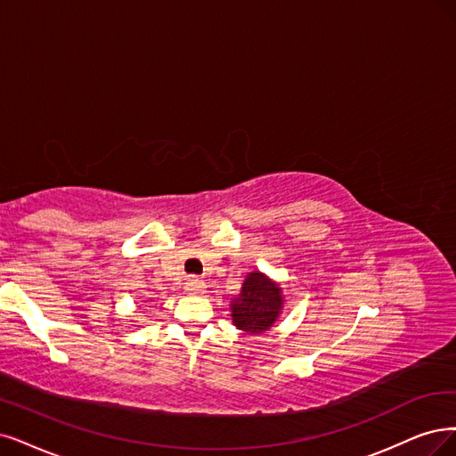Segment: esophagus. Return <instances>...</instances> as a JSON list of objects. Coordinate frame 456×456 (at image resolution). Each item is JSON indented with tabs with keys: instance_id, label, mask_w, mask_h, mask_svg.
Instances as JSON below:
<instances>
[{
	"instance_id": "obj_1",
	"label": "esophagus",
	"mask_w": 456,
	"mask_h": 456,
	"mask_svg": "<svg viewBox=\"0 0 456 456\" xmlns=\"http://www.w3.org/2000/svg\"><path fill=\"white\" fill-rule=\"evenodd\" d=\"M183 289H185V293H190V295H202L207 289V285H205V281L199 280V278H190L188 281H185Z\"/></svg>"
}]
</instances>
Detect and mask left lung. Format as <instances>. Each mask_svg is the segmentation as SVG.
Returning <instances> with one entry per match:
<instances>
[{"label":"left lung","mask_w":456,"mask_h":456,"mask_svg":"<svg viewBox=\"0 0 456 456\" xmlns=\"http://www.w3.org/2000/svg\"><path fill=\"white\" fill-rule=\"evenodd\" d=\"M283 306L280 283L261 271H251L244 278L240 293L231 298L232 325L248 334L266 332L280 319Z\"/></svg>","instance_id":"left-lung-1"}]
</instances>
